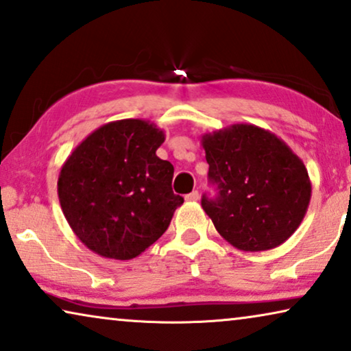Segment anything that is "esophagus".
I'll list each match as a JSON object with an SVG mask.
<instances>
[{
  "label": "esophagus",
  "mask_w": 351,
  "mask_h": 351,
  "mask_svg": "<svg viewBox=\"0 0 351 351\" xmlns=\"http://www.w3.org/2000/svg\"><path fill=\"white\" fill-rule=\"evenodd\" d=\"M197 199H199V191H196V190L188 193V195L185 196V201H190V202H195Z\"/></svg>",
  "instance_id": "obj_1"
}]
</instances>
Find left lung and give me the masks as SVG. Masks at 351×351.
<instances>
[{"label":"left lung","mask_w":351,"mask_h":351,"mask_svg":"<svg viewBox=\"0 0 351 351\" xmlns=\"http://www.w3.org/2000/svg\"><path fill=\"white\" fill-rule=\"evenodd\" d=\"M217 197L201 206L232 247L266 252L282 245L306 217L312 184L302 160L271 131L248 123L204 134Z\"/></svg>","instance_id":"left-lung-1"}]
</instances>
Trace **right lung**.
Wrapping results in <instances>:
<instances>
[{
  "label": "right lung",
  "instance_id": "1",
  "mask_svg": "<svg viewBox=\"0 0 351 351\" xmlns=\"http://www.w3.org/2000/svg\"><path fill=\"white\" fill-rule=\"evenodd\" d=\"M163 130L141 119L110 121L64 161L58 199L85 247L110 260H133L158 241L184 197L172 191L174 166L156 156Z\"/></svg>",
  "mask_w": 351,
  "mask_h": 351
}]
</instances>
